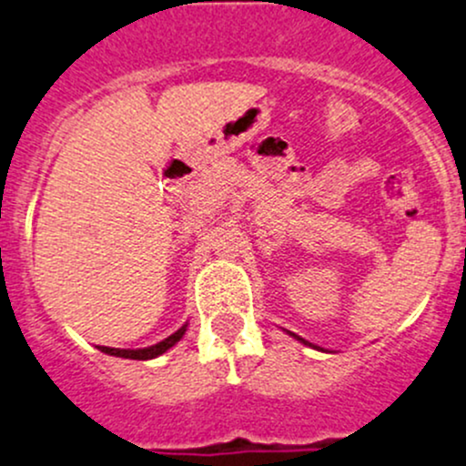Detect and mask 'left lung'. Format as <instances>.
I'll list each match as a JSON object with an SVG mask.
<instances>
[{
  "label": "left lung",
  "instance_id": "obj_1",
  "mask_svg": "<svg viewBox=\"0 0 466 466\" xmlns=\"http://www.w3.org/2000/svg\"><path fill=\"white\" fill-rule=\"evenodd\" d=\"M293 335V338H298L299 339V342H302V344H309V347H313V344L311 342H307V339H302V338H299V335H295V333H291ZM313 349H318V347H313Z\"/></svg>",
  "mask_w": 466,
  "mask_h": 466
}]
</instances>
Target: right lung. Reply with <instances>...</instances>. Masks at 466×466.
Wrapping results in <instances>:
<instances>
[{"label": "right lung", "instance_id": "1", "mask_svg": "<svg viewBox=\"0 0 466 466\" xmlns=\"http://www.w3.org/2000/svg\"><path fill=\"white\" fill-rule=\"evenodd\" d=\"M184 331H187V324H184L182 329H177L173 335H168L167 339H162V342L153 344V347H147V349H111V347H97L102 353H108V355H115V358H127V360H153L157 358V355L167 353L168 349L173 347V344L179 342V338H182Z\"/></svg>", "mask_w": 466, "mask_h": 466}]
</instances>
